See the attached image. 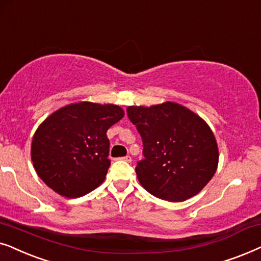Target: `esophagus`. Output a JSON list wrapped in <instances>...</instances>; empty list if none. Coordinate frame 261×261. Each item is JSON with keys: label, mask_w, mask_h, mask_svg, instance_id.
I'll return each instance as SVG.
<instances>
[{"label": "esophagus", "mask_w": 261, "mask_h": 261, "mask_svg": "<svg viewBox=\"0 0 261 261\" xmlns=\"http://www.w3.org/2000/svg\"><path fill=\"white\" fill-rule=\"evenodd\" d=\"M123 160H124V161H126V162H131V161H133V159H131V156H125V158H123Z\"/></svg>", "instance_id": "obj_1"}]
</instances>
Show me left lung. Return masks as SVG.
I'll list each match as a JSON object with an SVG mask.
<instances>
[{
  "instance_id": "8db88e82",
  "label": "left lung",
  "mask_w": 261,
  "mask_h": 261,
  "mask_svg": "<svg viewBox=\"0 0 261 261\" xmlns=\"http://www.w3.org/2000/svg\"><path fill=\"white\" fill-rule=\"evenodd\" d=\"M128 119L143 141L138 181L149 193L184 201L200 192L218 166L216 138L203 118L180 103L127 106Z\"/></svg>"
}]
</instances>
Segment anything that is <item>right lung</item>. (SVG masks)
Returning <instances> with one entry per match:
<instances>
[{
    "label": "right lung",
    "instance_id": "1",
    "mask_svg": "<svg viewBox=\"0 0 261 261\" xmlns=\"http://www.w3.org/2000/svg\"><path fill=\"white\" fill-rule=\"evenodd\" d=\"M123 117V109L113 103L81 101L55 111L38 126L31 144L37 174L62 197L92 192L111 165L107 130Z\"/></svg>",
    "mask_w": 261,
    "mask_h": 261
}]
</instances>
